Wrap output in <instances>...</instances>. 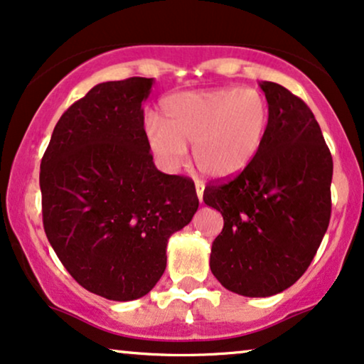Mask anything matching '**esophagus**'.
<instances>
[{
	"mask_svg": "<svg viewBox=\"0 0 364 364\" xmlns=\"http://www.w3.org/2000/svg\"><path fill=\"white\" fill-rule=\"evenodd\" d=\"M195 188H196V195H198V200L203 201V191H205V185H203L201 181H196V183H195Z\"/></svg>",
	"mask_w": 364,
	"mask_h": 364,
	"instance_id": "1",
	"label": "esophagus"
}]
</instances>
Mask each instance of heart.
I'll list each match as a JSON object with an SVG mask.
<instances>
[{"label":"heart","mask_w":364,"mask_h":364,"mask_svg":"<svg viewBox=\"0 0 364 364\" xmlns=\"http://www.w3.org/2000/svg\"><path fill=\"white\" fill-rule=\"evenodd\" d=\"M158 120L144 126L149 151L159 166L178 171L193 143L198 169L215 179L238 176L263 148L269 126L264 96L255 90L183 91L161 101Z\"/></svg>","instance_id":"b5f03b06"}]
</instances>
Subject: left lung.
Masks as SVG:
<instances>
[{
    "mask_svg": "<svg viewBox=\"0 0 364 364\" xmlns=\"http://www.w3.org/2000/svg\"><path fill=\"white\" fill-rule=\"evenodd\" d=\"M259 86L269 126L258 158L203 193L225 220L211 246V273L226 289L250 298L273 296L296 283L331 216L333 158L316 118L281 85Z\"/></svg>",
    "mask_w": 364,
    "mask_h": 364,
    "instance_id": "obj_1",
    "label": "left lung"
}]
</instances>
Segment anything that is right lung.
I'll return each instance as SVG.
<instances>
[{
  "label": "right lung",
  "instance_id": "1",
  "mask_svg": "<svg viewBox=\"0 0 364 364\" xmlns=\"http://www.w3.org/2000/svg\"><path fill=\"white\" fill-rule=\"evenodd\" d=\"M153 77L96 85L68 108L41 159L43 225L63 266L113 301L148 294L169 236L198 210L190 178L158 171L144 134Z\"/></svg>",
  "mask_w": 364,
  "mask_h": 364
}]
</instances>
